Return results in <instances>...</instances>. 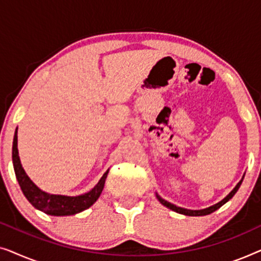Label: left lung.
I'll return each mask as SVG.
<instances>
[{"mask_svg":"<svg viewBox=\"0 0 261 261\" xmlns=\"http://www.w3.org/2000/svg\"><path fill=\"white\" fill-rule=\"evenodd\" d=\"M241 183H242V179H241L240 181H239L237 187H235V188L233 189V190L230 191V194L228 195L227 197H224V198L222 199V201L217 203V204L212 205V206H209V208H205V209H202V210H189V209L179 208V206H176L174 204H172V203H170V202L165 201V199H163V198L160 197V196H158V195H156V198L159 199V202L162 203V204L167 206V208H169V209L173 210V212H176V213L183 214V215H188V216H203V215H209V214L214 213V212H215V210L221 208V206H222V205L224 204V203H227L228 201H229V199H230L231 197H233V196H234L235 194H237V191L239 190V188H240Z\"/></svg>","mask_w":261,"mask_h":261,"instance_id":"1","label":"left lung"}]
</instances>
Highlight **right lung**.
<instances>
[{
    "label": "right lung",
    "mask_w": 261,
    "mask_h": 261,
    "mask_svg": "<svg viewBox=\"0 0 261 261\" xmlns=\"http://www.w3.org/2000/svg\"><path fill=\"white\" fill-rule=\"evenodd\" d=\"M13 164L16 179L19 181L21 190H22L23 195L26 196V198L30 201L31 204L34 208L53 216L74 215V214L83 212V210L88 209L89 206H91L97 201L99 195H101L106 183L107 174H108V171H107L92 190L84 195L76 196V197L62 195H49L47 192L41 191L30 179V177L24 172L22 165L20 163L19 151H17V129L15 130V135H14L13 140Z\"/></svg>",
    "instance_id": "1"
}]
</instances>
